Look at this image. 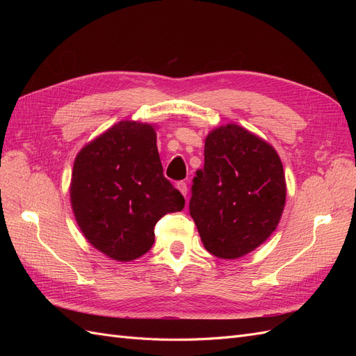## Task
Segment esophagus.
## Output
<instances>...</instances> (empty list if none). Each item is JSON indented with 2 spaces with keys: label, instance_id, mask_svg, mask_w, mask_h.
Here are the masks:
<instances>
[{
  "label": "esophagus",
  "instance_id": "esophagus-1",
  "mask_svg": "<svg viewBox=\"0 0 356 356\" xmlns=\"http://www.w3.org/2000/svg\"><path fill=\"white\" fill-rule=\"evenodd\" d=\"M177 188L179 190V193H181L182 196H184V197L187 196V191H188V190H187V184H186L184 181H179V182H177Z\"/></svg>",
  "mask_w": 356,
  "mask_h": 356
}]
</instances>
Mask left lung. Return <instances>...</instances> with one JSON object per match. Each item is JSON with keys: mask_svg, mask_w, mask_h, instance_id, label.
I'll list each match as a JSON object with an SVG mask.
<instances>
[{"mask_svg": "<svg viewBox=\"0 0 356 356\" xmlns=\"http://www.w3.org/2000/svg\"><path fill=\"white\" fill-rule=\"evenodd\" d=\"M191 190L190 215L202 243L221 260L241 258L270 238L286 200L276 149L236 123L204 138V166Z\"/></svg>", "mask_w": 356, "mask_h": 356, "instance_id": "8db88e82", "label": "left lung"}]
</instances>
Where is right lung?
Wrapping results in <instances>:
<instances>
[{
    "label": "right lung",
    "mask_w": 356,
    "mask_h": 356,
    "mask_svg": "<svg viewBox=\"0 0 356 356\" xmlns=\"http://www.w3.org/2000/svg\"><path fill=\"white\" fill-rule=\"evenodd\" d=\"M156 124L122 120L86 144L74 160L70 199L88 242L127 263L149 251L154 227L184 197L163 177Z\"/></svg>",
    "instance_id": "right-lung-1"
}]
</instances>
